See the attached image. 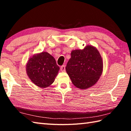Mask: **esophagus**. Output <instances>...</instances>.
<instances>
[{
    "instance_id": "obj_1",
    "label": "esophagus",
    "mask_w": 131,
    "mask_h": 131,
    "mask_svg": "<svg viewBox=\"0 0 131 131\" xmlns=\"http://www.w3.org/2000/svg\"><path fill=\"white\" fill-rule=\"evenodd\" d=\"M60 69H61V71H65V65H62Z\"/></svg>"
}]
</instances>
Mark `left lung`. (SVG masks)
<instances>
[{"label":"left lung","instance_id":"1","mask_svg":"<svg viewBox=\"0 0 131 131\" xmlns=\"http://www.w3.org/2000/svg\"><path fill=\"white\" fill-rule=\"evenodd\" d=\"M66 71L73 84L81 90L91 87L98 82L103 71L101 56L95 47L73 50Z\"/></svg>","mask_w":131,"mask_h":131}]
</instances>
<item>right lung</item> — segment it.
<instances>
[{"label":"right lung","instance_id":"right-lung-1","mask_svg":"<svg viewBox=\"0 0 131 131\" xmlns=\"http://www.w3.org/2000/svg\"><path fill=\"white\" fill-rule=\"evenodd\" d=\"M60 67L54 58L47 52L36 53L30 57L26 65L27 76L38 87L44 88L54 82Z\"/></svg>","mask_w":131,"mask_h":131}]
</instances>
